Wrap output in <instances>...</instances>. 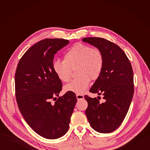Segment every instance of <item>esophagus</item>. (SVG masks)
I'll return each mask as SVG.
<instances>
[{"instance_id":"34e87169","label":"esophagus","mask_w":150,"mask_h":150,"mask_svg":"<svg viewBox=\"0 0 150 150\" xmlns=\"http://www.w3.org/2000/svg\"><path fill=\"white\" fill-rule=\"evenodd\" d=\"M76 97H77V100H82L84 98V95L81 94H77L76 95Z\"/></svg>"}]
</instances>
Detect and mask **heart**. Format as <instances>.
<instances>
[{
    "label": "heart",
    "instance_id": "obj_1",
    "mask_svg": "<svg viewBox=\"0 0 150 150\" xmlns=\"http://www.w3.org/2000/svg\"><path fill=\"white\" fill-rule=\"evenodd\" d=\"M104 64V55L99 49L77 43L65 52L64 61L53 62V69L60 81L67 82L71 79V69H76L75 73L78 77L67 84L64 90L81 94L88 88L90 79L96 81L99 78Z\"/></svg>",
    "mask_w": 150,
    "mask_h": 150
}]
</instances>
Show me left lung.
<instances>
[{"label": "left lung", "instance_id": "left-lung-1", "mask_svg": "<svg viewBox=\"0 0 150 150\" xmlns=\"http://www.w3.org/2000/svg\"><path fill=\"white\" fill-rule=\"evenodd\" d=\"M99 49L104 64L103 71L90 92L103 95L104 103L85 95L88 106L86 115L91 128L108 133L119 127L128 113L134 93L133 69L124 51L117 44L99 37L82 39Z\"/></svg>", "mask_w": 150, "mask_h": 150}]
</instances>
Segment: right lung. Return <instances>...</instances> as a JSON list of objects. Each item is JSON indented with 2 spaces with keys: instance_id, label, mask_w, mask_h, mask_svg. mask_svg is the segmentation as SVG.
Returning <instances> with one entry per match:
<instances>
[{
  "instance_id": "obj_1",
  "label": "right lung",
  "mask_w": 150,
  "mask_h": 150,
  "mask_svg": "<svg viewBox=\"0 0 150 150\" xmlns=\"http://www.w3.org/2000/svg\"><path fill=\"white\" fill-rule=\"evenodd\" d=\"M69 42L63 39L39 41L22 57L15 72V96L19 110L31 128L47 139L66 134L77 103L73 92L56 97L62 84L53 71L54 56ZM52 100L56 102L52 103Z\"/></svg>"
}]
</instances>
